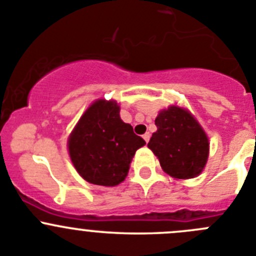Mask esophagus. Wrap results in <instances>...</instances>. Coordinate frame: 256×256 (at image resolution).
Segmentation results:
<instances>
[{"label": "esophagus", "instance_id": "1", "mask_svg": "<svg viewBox=\"0 0 256 256\" xmlns=\"http://www.w3.org/2000/svg\"><path fill=\"white\" fill-rule=\"evenodd\" d=\"M150 137H151V134H150L148 132L144 133V140H146V142H148V140H150Z\"/></svg>", "mask_w": 256, "mask_h": 256}]
</instances>
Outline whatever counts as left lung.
Here are the masks:
<instances>
[{
  "label": "left lung",
  "instance_id": "obj_1",
  "mask_svg": "<svg viewBox=\"0 0 256 256\" xmlns=\"http://www.w3.org/2000/svg\"><path fill=\"white\" fill-rule=\"evenodd\" d=\"M157 130L148 148L157 156L162 170L175 179H192L204 168L210 154L208 137L186 109L172 105L154 119Z\"/></svg>",
  "mask_w": 256,
  "mask_h": 256
}]
</instances>
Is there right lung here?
<instances>
[{"instance_id":"obj_1","label":"right lung","mask_w":256,"mask_h":256,"mask_svg":"<svg viewBox=\"0 0 256 256\" xmlns=\"http://www.w3.org/2000/svg\"><path fill=\"white\" fill-rule=\"evenodd\" d=\"M114 100L100 99L88 108L68 138L74 168L86 182L116 186L126 179L136 151L144 146L130 124L119 116Z\"/></svg>"}]
</instances>
